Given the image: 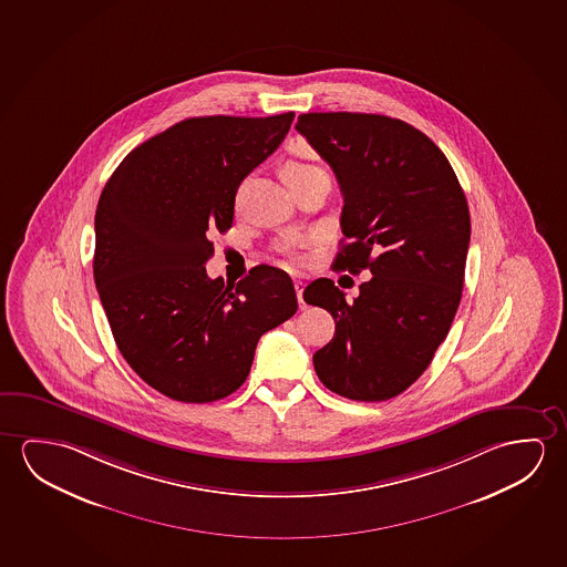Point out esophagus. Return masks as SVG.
Instances as JSON below:
<instances>
[{
	"mask_svg": "<svg viewBox=\"0 0 567 567\" xmlns=\"http://www.w3.org/2000/svg\"><path fill=\"white\" fill-rule=\"evenodd\" d=\"M295 288H297L298 305H300V308L305 310L306 302L305 297H302V292H305V282H302V280H295Z\"/></svg>",
	"mask_w": 567,
	"mask_h": 567,
	"instance_id": "obj_1",
	"label": "esophagus"
}]
</instances>
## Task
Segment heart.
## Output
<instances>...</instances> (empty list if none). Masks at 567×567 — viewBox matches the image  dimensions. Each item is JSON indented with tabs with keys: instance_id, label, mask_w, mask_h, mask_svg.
I'll list each match as a JSON object with an SVG mask.
<instances>
[{
	"instance_id": "obj_1",
	"label": "heart",
	"mask_w": 567,
	"mask_h": 567,
	"mask_svg": "<svg viewBox=\"0 0 567 567\" xmlns=\"http://www.w3.org/2000/svg\"><path fill=\"white\" fill-rule=\"evenodd\" d=\"M318 166L308 165V163H302V161H287L285 166H282V175L288 181H295L298 176L306 175V173H310V171H316Z\"/></svg>"
}]
</instances>
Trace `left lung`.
<instances>
[{
    "mask_svg": "<svg viewBox=\"0 0 567 567\" xmlns=\"http://www.w3.org/2000/svg\"><path fill=\"white\" fill-rule=\"evenodd\" d=\"M298 133L331 166L343 194L349 244L336 265L371 270L351 302L318 279L308 305L336 320L315 353L316 375L351 401L406 391L445 340L462 300L471 219L450 161L422 131L379 114L298 115Z\"/></svg>",
    "mask_w": 567,
    "mask_h": 567,
    "instance_id": "1",
    "label": "left lung"
}]
</instances>
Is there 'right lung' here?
I'll return each instance as SVG.
<instances>
[{
  "label": "right lung",
  "instance_id": "right-lung-1",
  "mask_svg": "<svg viewBox=\"0 0 567 567\" xmlns=\"http://www.w3.org/2000/svg\"><path fill=\"white\" fill-rule=\"evenodd\" d=\"M295 112L190 117L133 148L96 209L94 280L115 343L155 391L214 402L237 391L265 331L297 312L285 270L255 267L236 287L206 275L212 229L285 140Z\"/></svg>",
  "mask_w": 567,
  "mask_h": 567
}]
</instances>
